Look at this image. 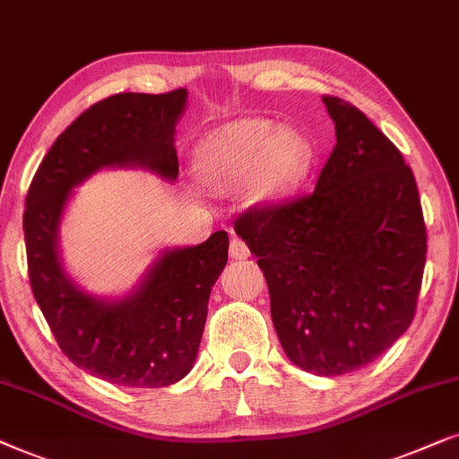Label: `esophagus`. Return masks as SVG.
<instances>
[{
  "label": "esophagus",
  "mask_w": 459,
  "mask_h": 459,
  "mask_svg": "<svg viewBox=\"0 0 459 459\" xmlns=\"http://www.w3.org/2000/svg\"><path fill=\"white\" fill-rule=\"evenodd\" d=\"M249 255V246L246 241L241 239V237H233L230 239V258L235 260H246Z\"/></svg>",
  "instance_id": "obj_1"
}]
</instances>
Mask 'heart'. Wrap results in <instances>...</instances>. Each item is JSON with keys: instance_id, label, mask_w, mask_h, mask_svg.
Segmentation results:
<instances>
[{"instance_id": "heart-1", "label": "heart", "mask_w": 459, "mask_h": 459, "mask_svg": "<svg viewBox=\"0 0 459 459\" xmlns=\"http://www.w3.org/2000/svg\"><path fill=\"white\" fill-rule=\"evenodd\" d=\"M199 161L213 188H233L255 172V195L273 197L300 178L308 146L293 132H277L271 121L241 119L213 134L201 149Z\"/></svg>"}]
</instances>
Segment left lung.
I'll return each instance as SVG.
<instances>
[{"label": "left lung", "mask_w": 459, "mask_h": 459, "mask_svg": "<svg viewBox=\"0 0 459 459\" xmlns=\"http://www.w3.org/2000/svg\"><path fill=\"white\" fill-rule=\"evenodd\" d=\"M335 146L315 191L252 205L237 235L258 255L279 342L316 376L361 369L411 325L424 277V213L401 151L338 96Z\"/></svg>", "instance_id": "8db88e82"}]
</instances>
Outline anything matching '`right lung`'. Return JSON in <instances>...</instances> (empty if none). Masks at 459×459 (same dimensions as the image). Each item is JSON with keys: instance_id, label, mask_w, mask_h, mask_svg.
Here are the masks:
<instances>
[{"instance_id": "obj_1", "label": "right lung", "mask_w": 459, "mask_h": 459, "mask_svg": "<svg viewBox=\"0 0 459 459\" xmlns=\"http://www.w3.org/2000/svg\"><path fill=\"white\" fill-rule=\"evenodd\" d=\"M185 102V88L96 102L56 138L27 193L22 229L35 300L65 357L119 386L161 388L191 371L229 235L218 230L197 247L163 254L132 298L105 304L65 277L56 226L71 188L102 166L138 163L174 180V127Z\"/></svg>"}]
</instances>
